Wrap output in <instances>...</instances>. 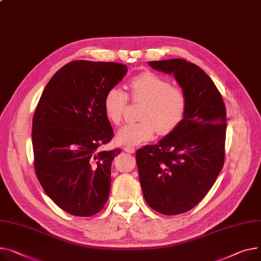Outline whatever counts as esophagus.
<instances>
[{"mask_svg": "<svg viewBox=\"0 0 261 261\" xmlns=\"http://www.w3.org/2000/svg\"><path fill=\"white\" fill-rule=\"evenodd\" d=\"M125 151L128 152V153H130V154H133V153L135 152V148L132 147V146H126V147H125Z\"/></svg>", "mask_w": 261, "mask_h": 261, "instance_id": "1", "label": "esophagus"}]
</instances>
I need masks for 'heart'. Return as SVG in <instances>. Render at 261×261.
Here are the masks:
<instances>
[{"label":"heart","instance_id":"heart-1","mask_svg":"<svg viewBox=\"0 0 261 261\" xmlns=\"http://www.w3.org/2000/svg\"><path fill=\"white\" fill-rule=\"evenodd\" d=\"M129 88L133 101H144L140 112L142 121L121 127L116 134L119 144L140 145L151 141L156 131L167 135L180 125L187 111V96L167 79L146 71L134 76ZM127 103L128 95L119 87H112L105 94L103 110L113 125L120 124Z\"/></svg>","mask_w":261,"mask_h":261}]
</instances>
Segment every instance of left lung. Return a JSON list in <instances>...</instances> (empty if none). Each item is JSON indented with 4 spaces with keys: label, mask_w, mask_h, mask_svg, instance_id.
<instances>
[{
    "label": "left lung",
    "mask_w": 261,
    "mask_h": 261,
    "mask_svg": "<svg viewBox=\"0 0 261 261\" xmlns=\"http://www.w3.org/2000/svg\"><path fill=\"white\" fill-rule=\"evenodd\" d=\"M149 65L174 75L187 96L180 125L135 155L147 203L164 215H177L203 199L222 169L227 113L215 84L197 65L181 59Z\"/></svg>",
    "instance_id": "obj_1"
}]
</instances>
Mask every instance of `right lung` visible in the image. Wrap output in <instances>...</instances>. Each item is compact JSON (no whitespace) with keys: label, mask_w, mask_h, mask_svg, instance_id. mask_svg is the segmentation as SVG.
<instances>
[{"label":"right lung","mask_w":261,"mask_h":261,"mask_svg":"<svg viewBox=\"0 0 261 261\" xmlns=\"http://www.w3.org/2000/svg\"><path fill=\"white\" fill-rule=\"evenodd\" d=\"M127 70L112 62L68 63L51 77L34 112L36 174L45 193L71 215H94L108 200L111 164L120 150H100L113 137L103 97Z\"/></svg>","instance_id":"add662e5"}]
</instances>
